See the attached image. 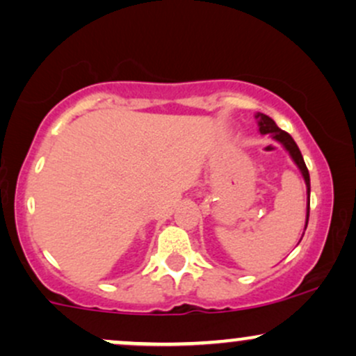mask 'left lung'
Segmentation results:
<instances>
[{
    "instance_id": "1",
    "label": "left lung",
    "mask_w": 356,
    "mask_h": 356,
    "mask_svg": "<svg viewBox=\"0 0 356 356\" xmlns=\"http://www.w3.org/2000/svg\"><path fill=\"white\" fill-rule=\"evenodd\" d=\"M256 118H257V127H259L261 136H268V134H269V137H271L273 140L280 142V144L284 147L286 152L289 154L291 161L295 162L298 169H300L301 175H303L305 184H306V195H308V206H306V224H305V229H306V226H308V218H309V191H312V189H309V172H308V169H306L303 155H301L300 149H298V145H296V142L293 140V137L289 136V134H286L284 130H281L271 117H268V115H264V113L257 112Z\"/></svg>"
}]
</instances>
